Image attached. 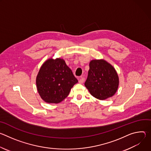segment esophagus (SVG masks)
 Segmentation results:
<instances>
[{
    "label": "esophagus",
    "instance_id": "34e87169",
    "mask_svg": "<svg viewBox=\"0 0 151 151\" xmlns=\"http://www.w3.org/2000/svg\"><path fill=\"white\" fill-rule=\"evenodd\" d=\"M84 81H85V78L82 76V77H81V78H79V83H83L84 82Z\"/></svg>",
    "mask_w": 151,
    "mask_h": 151
}]
</instances>
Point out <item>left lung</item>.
<instances>
[{"label":"left lung","mask_w":151,"mask_h":151,"mask_svg":"<svg viewBox=\"0 0 151 151\" xmlns=\"http://www.w3.org/2000/svg\"><path fill=\"white\" fill-rule=\"evenodd\" d=\"M89 65L85 86L90 94L102 100L113 96L119 85L118 76L114 67L104 60H92Z\"/></svg>","instance_id":"obj_1"}]
</instances>
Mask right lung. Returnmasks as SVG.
<instances>
[{"instance_id":"add662e5","label":"right lung","mask_w":151,"mask_h":151,"mask_svg":"<svg viewBox=\"0 0 151 151\" xmlns=\"http://www.w3.org/2000/svg\"><path fill=\"white\" fill-rule=\"evenodd\" d=\"M78 82L71 69L61 58H51L46 61L36 78L40 96L50 103H58L63 101Z\"/></svg>"}]
</instances>
